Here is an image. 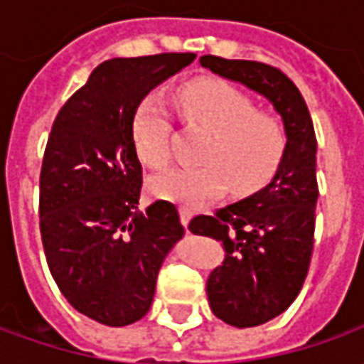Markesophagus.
Returning <instances> with one entry per match:
<instances>
[{
  "mask_svg": "<svg viewBox=\"0 0 364 364\" xmlns=\"http://www.w3.org/2000/svg\"><path fill=\"white\" fill-rule=\"evenodd\" d=\"M192 215H194V212H192V208L180 206V220H182V224H184V225L190 224V220H192Z\"/></svg>",
  "mask_w": 364,
  "mask_h": 364,
  "instance_id": "34e87169",
  "label": "esophagus"
}]
</instances>
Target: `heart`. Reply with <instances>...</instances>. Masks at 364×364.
I'll use <instances>...</instances> for the list:
<instances>
[{
    "label": "heart",
    "instance_id": "obj_1",
    "mask_svg": "<svg viewBox=\"0 0 364 364\" xmlns=\"http://www.w3.org/2000/svg\"><path fill=\"white\" fill-rule=\"evenodd\" d=\"M180 112L190 127L212 136L200 154V166L170 168L150 178L152 196L202 204L222 196L232 184L235 194L262 190L282 166L287 130L279 117L257 110L254 99L218 79H202L178 95ZM172 114L166 101L152 92L140 101L132 119V142L140 162L164 168L172 149Z\"/></svg>",
    "mask_w": 364,
    "mask_h": 364
}]
</instances>
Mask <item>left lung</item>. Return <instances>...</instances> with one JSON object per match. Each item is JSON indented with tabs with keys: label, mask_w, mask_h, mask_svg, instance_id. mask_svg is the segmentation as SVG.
<instances>
[{
	"label": "left lung",
	"mask_w": 364,
	"mask_h": 364,
	"mask_svg": "<svg viewBox=\"0 0 364 364\" xmlns=\"http://www.w3.org/2000/svg\"><path fill=\"white\" fill-rule=\"evenodd\" d=\"M200 63L272 101L287 130V152L267 186L188 225L224 244V263L206 285L215 317L237 329L257 327L295 301L309 272L319 196L315 129L299 89L277 67L215 55Z\"/></svg>",
	"instance_id": "obj_1"
}]
</instances>
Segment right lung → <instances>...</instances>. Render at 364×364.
Listing matches in <instances>:
<instances>
[{
    "mask_svg": "<svg viewBox=\"0 0 364 364\" xmlns=\"http://www.w3.org/2000/svg\"><path fill=\"white\" fill-rule=\"evenodd\" d=\"M196 59H109L57 112L39 176V230L59 291L89 319L124 327L149 313L160 265L184 237L176 206L136 212L142 166L132 119L156 85Z\"/></svg>",
    "mask_w": 364,
    "mask_h": 364,
    "instance_id": "1",
    "label": "right lung"
}]
</instances>
